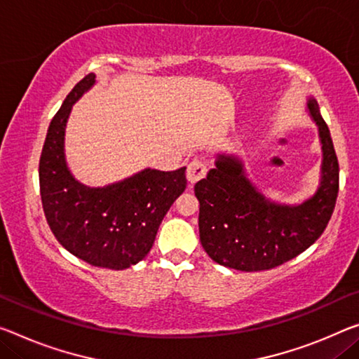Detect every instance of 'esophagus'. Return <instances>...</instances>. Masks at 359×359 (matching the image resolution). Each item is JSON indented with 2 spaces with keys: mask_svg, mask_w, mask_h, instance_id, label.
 I'll list each match as a JSON object with an SVG mask.
<instances>
[{
  "mask_svg": "<svg viewBox=\"0 0 359 359\" xmlns=\"http://www.w3.org/2000/svg\"><path fill=\"white\" fill-rule=\"evenodd\" d=\"M205 175H207V165L202 161H198V158H194V161H191L189 165H187L186 176L191 184H194L202 178H205Z\"/></svg>",
  "mask_w": 359,
  "mask_h": 359,
  "instance_id": "obj_1",
  "label": "esophagus"
}]
</instances>
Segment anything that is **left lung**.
Masks as SVG:
<instances>
[{"label":"left lung","instance_id":"left-lung-1","mask_svg":"<svg viewBox=\"0 0 359 359\" xmlns=\"http://www.w3.org/2000/svg\"><path fill=\"white\" fill-rule=\"evenodd\" d=\"M306 106L323 149L321 183L308 201L300 205L268 201L247 178L242 161L224 154L196 183L198 234L213 262L237 271H264L300 255L326 229L339 194V161L316 99H308Z\"/></svg>","mask_w":359,"mask_h":359}]
</instances>
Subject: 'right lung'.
I'll return each instance as SVG.
<instances>
[{
    "mask_svg": "<svg viewBox=\"0 0 359 359\" xmlns=\"http://www.w3.org/2000/svg\"><path fill=\"white\" fill-rule=\"evenodd\" d=\"M95 79L90 74L80 80L49 123L40 157L41 203L53 234L72 255L93 266L125 269L152 249L163 217L186 189V167L146 168L104 187L79 183L65 162V125Z\"/></svg>",
    "mask_w": 359,
    "mask_h": 359,
    "instance_id": "obj_1",
    "label": "right lung"
}]
</instances>
